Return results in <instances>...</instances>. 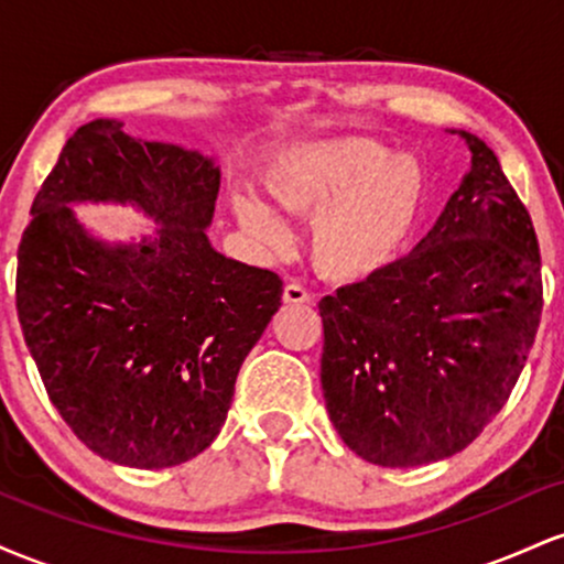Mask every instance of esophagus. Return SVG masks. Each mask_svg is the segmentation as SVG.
<instances>
[{"instance_id":"34e87169","label":"esophagus","mask_w":564,"mask_h":564,"mask_svg":"<svg viewBox=\"0 0 564 564\" xmlns=\"http://www.w3.org/2000/svg\"><path fill=\"white\" fill-rule=\"evenodd\" d=\"M283 302L286 304H310L313 302V294L302 286V283H286L283 289Z\"/></svg>"}]
</instances>
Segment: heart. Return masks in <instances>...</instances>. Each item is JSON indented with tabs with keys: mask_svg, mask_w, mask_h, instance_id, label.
<instances>
[{
	"mask_svg": "<svg viewBox=\"0 0 564 564\" xmlns=\"http://www.w3.org/2000/svg\"><path fill=\"white\" fill-rule=\"evenodd\" d=\"M270 193L281 209L315 219L313 251L326 273L364 278L394 260L424 200V172L413 156L345 138L302 148L278 161ZM238 219L268 251L294 243L289 223L254 196L236 198Z\"/></svg>",
	"mask_w": 564,
	"mask_h": 564,
	"instance_id": "b5f03b06",
	"label": "heart"
}]
</instances>
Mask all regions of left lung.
Returning a JSON list of instances; mask_svg holds the SVG:
<instances>
[{"mask_svg": "<svg viewBox=\"0 0 564 564\" xmlns=\"http://www.w3.org/2000/svg\"><path fill=\"white\" fill-rule=\"evenodd\" d=\"M471 166L411 254L321 300V384L349 451L424 467L464 451L514 390L539 332L528 209L477 134Z\"/></svg>", "mask_w": 564, "mask_h": 564, "instance_id": "obj_1", "label": "left lung"}]
</instances>
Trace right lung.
I'll list each match as a JSON object with an SVG mask.
<instances>
[{"mask_svg":"<svg viewBox=\"0 0 564 564\" xmlns=\"http://www.w3.org/2000/svg\"><path fill=\"white\" fill-rule=\"evenodd\" d=\"M95 119L68 138L18 249V318L50 400L97 456L166 469L209 448L283 281L209 243L219 166ZM76 203L134 205L160 228L106 242Z\"/></svg>","mask_w":564,"mask_h":564,"instance_id":"right-lung-1","label":"right lung"}]
</instances>
